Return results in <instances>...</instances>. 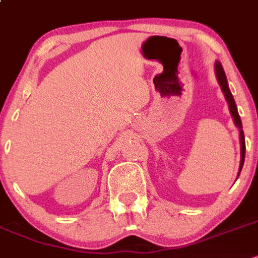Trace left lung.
Instances as JSON below:
<instances>
[{
	"label": "left lung",
	"instance_id": "obj_1",
	"mask_svg": "<svg viewBox=\"0 0 258 258\" xmlns=\"http://www.w3.org/2000/svg\"><path fill=\"white\" fill-rule=\"evenodd\" d=\"M215 68H216L217 79H219L221 89H223L224 94H225L226 97V101H228L229 103V108H230L231 116H233L234 121H235V125L239 127V131H240V143H242V158H240V166H239V174H240V170H242L243 164H244V155H245V142H244V133H243L242 131V121H240V116H239V113H238V108H237V105H235V101H234L233 96H231L230 93V89H229L228 87V80H226L223 66H221L220 62H216Z\"/></svg>",
	"mask_w": 258,
	"mask_h": 258
}]
</instances>
